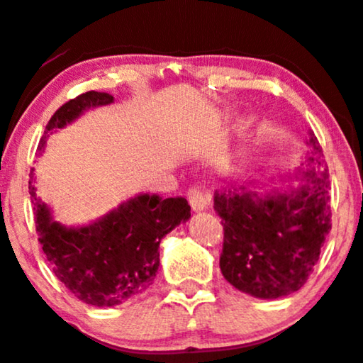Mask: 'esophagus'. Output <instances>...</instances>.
Listing matches in <instances>:
<instances>
[{
  "label": "esophagus",
  "instance_id": "34e87169",
  "mask_svg": "<svg viewBox=\"0 0 363 363\" xmlns=\"http://www.w3.org/2000/svg\"><path fill=\"white\" fill-rule=\"evenodd\" d=\"M187 199H189L191 206H193L194 211H203V209L208 208L209 194L204 193V191H201L199 187H191V189L187 191Z\"/></svg>",
  "mask_w": 363,
  "mask_h": 363
}]
</instances>
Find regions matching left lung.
I'll use <instances>...</instances> for the list:
<instances>
[{
    "mask_svg": "<svg viewBox=\"0 0 363 363\" xmlns=\"http://www.w3.org/2000/svg\"><path fill=\"white\" fill-rule=\"evenodd\" d=\"M304 184L287 194L257 196L247 187L216 191L215 209L223 225L220 269L238 291L276 299L299 291L320 259L331 230L328 169L318 138Z\"/></svg>",
    "mask_w": 363,
    "mask_h": 363,
    "instance_id": "left-lung-1",
    "label": "left lung"
}]
</instances>
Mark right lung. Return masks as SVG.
<instances>
[{
	"mask_svg": "<svg viewBox=\"0 0 363 363\" xmlns=\"http://www.w3.org/2000/svg\"><path fill=\"white\" fill-rule=\"evenodd\" d=\"M113 103V96L87 91L69 99L54 113L47 133L62 128L91 106ZM30 189H33L30 181ZM35 199L38 242L55 277L82 303L108 308L137 298L154 281L159 269V245L169 231L191 216L181 196L159 198L142 194L110 215L82 228H65L50 220L49 208Z\"/></svg>",
	"mask_w": 363,
	"mask_h": 363,
	"instance_id": "1",
	"label": "right lung"
}]
</instances>
